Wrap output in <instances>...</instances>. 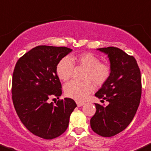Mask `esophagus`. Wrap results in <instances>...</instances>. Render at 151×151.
<instances>
[{
    "mask_svg": "<svg viewBox=\"0 0 151 151\" xmlns=\"http://www.w3.org/2000/svg\"><path fill=\"white\" fill-rule=\"evenodd\" d=\"M77 105L78 107H80V106H82L84 105V103L83 102H77Z\"/></svg>",
    "mask_w": 151,
    "mask_h": 151,
    "instance_id": "esophagus-1",
    "label": "esophagus"
}]
</instances>
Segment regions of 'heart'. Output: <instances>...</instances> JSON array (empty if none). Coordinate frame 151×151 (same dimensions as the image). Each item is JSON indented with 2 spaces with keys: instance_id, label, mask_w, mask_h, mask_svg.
<instances>
[{
  "instance_id": "obj_1",
  "label": "heart",
  "mask_w": 151,
  "mask_h": 151,
  "mask_svg": "<svg viewBox=\"0 0 151 151\" xmlns=\"http://www.w3.org/2000/svg\"><path fill=\"white\" fill-rule=\"evenodd\" d=\"M86 68L83 82L71 81L65 84V93L69 98L77 101H83L94 90L91 80L98 86L104 84L110 76V67L107 64L100 63L99 59L91 53L71 55L60 60L56 65V74L63 81H67L71 77L74 66Z\"/></svg>"
}]
</instances>
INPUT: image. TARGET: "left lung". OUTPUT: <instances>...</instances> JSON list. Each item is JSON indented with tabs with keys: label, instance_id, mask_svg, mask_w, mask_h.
I'll return each mask as SVG.
<instances>
[{
	"label": "left lung",
	"instance_id": "1",
	"mask_svg": "<svg viewBox=\"0 0 151 151\" xmlns=\"http://www.w3.org/2000/svg\"><path fill=\"white\" fill-rule=\"evenodd\" d=\"M97 50L107 55L111 73L95 95L109 104L105 106L95 104L96 112L90 124L97 134L111 137L126 129L136 115L142 95L141 72L136 59L121 49L108 47Z\"/></svg>",
	"mask_w": 151,
	"mask_h": 151
}]
</instances>
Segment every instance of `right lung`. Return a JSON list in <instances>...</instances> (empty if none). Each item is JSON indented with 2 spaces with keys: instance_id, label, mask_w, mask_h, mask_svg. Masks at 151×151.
<instances>
[{
  "instance_id": "add662e5",
  "label": "right lung",
  "mask_w": 151,
  "mask_h": 151,
  "mask_svg": "<svg viewBox=\"0 0 151 151\" xmlns=\"http://www.w3.org/2000/svg\"><path fill=\"white\" fill-rule=\"evenodd\" d=\"M72 51L65 47L40 45L31 49L17 62L12 75V101L17 115L36 136L52 139L68 128L77 104L71 98L49 103L62 95L57 74L59 62Z\"/></svg>"
}]
</instances>
